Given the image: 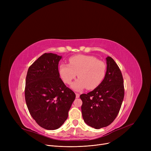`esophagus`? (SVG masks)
I'll list each match as a JSON object with an SVG mask.
<instances>
[{
    "instance_id": "obj_1",
    "label": "esophagus",
    "mask_w": 151,
    "mask_h": 151,
    "mask_svg": "<svg viewBox=\"0 0 151 151\" xmlns=\"http://www.w3.org/2000/svg\"><path fill=\"white\" fill-rule=\"evenodd\" d=\"M75 94H76V98H79L80 97V93H75Z\"/></svg>"
}]
</instances>
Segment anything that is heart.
Segmentation results:
<instances>
[{"instance_id":"obj_1","label":"heart","mask_w":151,"mask_h":151,"mask_svg":"<svg viewBox=\"0 0 151 151\" xmlns=\"http://www.w3.org/2000/svg\"><path fill=\"white\" fill-rule=\"evenodd\" d=\"M69 63H61L59 75L63 81L70 84L74 79L79 78L71 84V88L80 91L84 88L94 89L104 81L106 65L104 62L88 55H76L68 59Z\"/></svg>"}]
</instances>
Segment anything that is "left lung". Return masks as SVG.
I'll use <instances>...</instances> for the list:
<instances>
[{
  "instance_id": "obj_1",
  "label": "left lung",
  "mask_w": 151,
  "mask_h": 151,
  "mask_svg": "<svg viewBox=\"0 0 151 151\" xmlns=\"http://www.w3.org/2000/svg\"><path fill=\"white\" fill-rule=\"evenodd\" d=\"M106 59L107 68L104 81L92 91L80 96L84 121L96 129L105 127L114 121L124 97L121 70L113 58L108 56Z\"/></svg>"
}]
</instances>
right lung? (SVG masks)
Returning a JSON list of instances; mask_svg holds the SVG:
<instances>
[{"instance_id":"obj_1","label":"right lung","mask_w":151,"mask_h":151,"mask_svg":"<svg viewBox=\"0 0 151 151\" xmlns=\"http://www.w3.org/2000/svg\"><path fill=\"white\" fill-rule=\"evenodd\" d=\"M61 58L55 54H43L29 67L26 76L25 99L29 111L46 130L58 129L64 123L76 97L60 78Z\"/></svg>"}]
</instances>
